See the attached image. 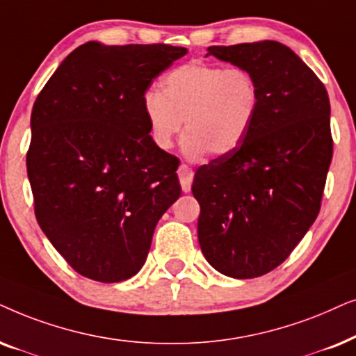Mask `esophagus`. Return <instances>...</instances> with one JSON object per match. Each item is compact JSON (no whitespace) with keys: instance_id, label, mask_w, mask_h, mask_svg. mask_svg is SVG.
Instances as JSON below:
<instances>
[{"instance_id":"1","label":"esophagus","mask_w":356,"mask_h":356,"mask_svg":"<svg viewBox=\"0 0 356 356\" xmlns=\"http://www.w3.org/2000/svg\"><path fill=\"white\" fill-rule=\"evenodd\" d=\"M177 175H179V181H181L182 191L184 192H191L192 188V181H193V170L188 168L186 164H181L177 169Z\"/></svg>"}]
</instances>
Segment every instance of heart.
<instances>
[{
	"mask_svg": "<svg viewBox=\"0 0 356 356\" xmlns=\"http://www.w3.org/2000/svg\"><path fill=\"white\" fill-rule=\"evenodd\" d=\"M163 91L148 89L141 107L153 143L170 149L186 122L181 149L191 161L225 156L243 143L260 108L252 73L202 60L187 61L161 79Z\"/></svg>",
	"mask_w": 356,
	"mask_h": 356,
	"instance_id": "obj_1",
	"label": "heart"
}]
</instances>
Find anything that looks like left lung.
<instances>
[{
    "label": "left lung",
    "instance_id": "8db88e82",
    "mask_svg": "<svg viewBox=\"0 0 356 356\" xmlns=\"http://www.w3.org/2000/svg\"><path fill=\"white\" fill-rule=\"evenodd\" d=\"M210 55L252 73L262 99L243 143L195 172L198 243L220 273L255 278L278 267L319 215L332 161L329 96L280 42L208 47Z\"/></svg>",
    "mask_w": 356,
    "mask_h": 356
}]
</instances>
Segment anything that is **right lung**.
Returning a JSON list of instances; mask_svg holds the SVG:
<instances>
[{
	"label": "right lung",
	"mask_w": 356,
	"mask_h": 356,
	"mask_svg": "<svg viewBox=\"0 0 356 356\" xmlns=\"http://www.w3.org/2000/svg\"><path fill=\"white\" fill-rule=\"evenodd\" d=\"M184 47L71 51L35 99L27 175L35 218L66 262L102 283L129 280L181 197L179 159L153 143L141 99Z\"/></svg>",
	"instance_id": "obj_1"
}]
</instances>
